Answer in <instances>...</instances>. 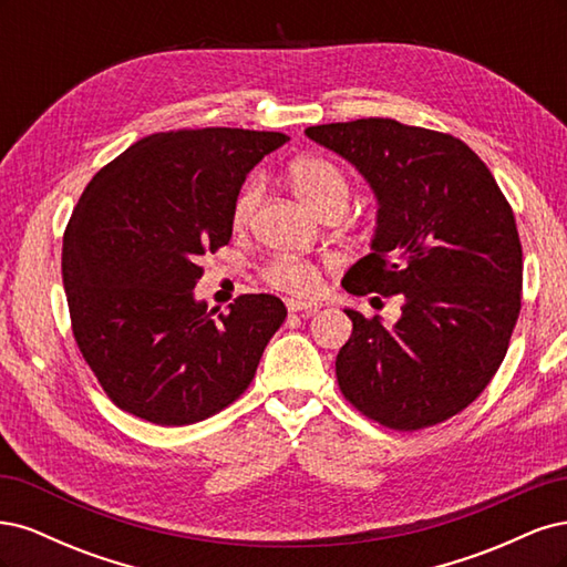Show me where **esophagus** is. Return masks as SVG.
<instances>
[{
  "label": "esophagus",
  "mask_w": 567,
  "mask_h": 567,
  "mask_svg": "<svg viewBox=\"0 0 567 567\" xmlns=\"http://www.w3.org/2000/svg\"><path fill=\"white\" fill-rule=\"evenodd\" d=\"M286 307L288 312H305V315H315L319 302H312V300H298V298H288L286 300Z\"/></svg>",
  "instance_id": "obj_1"
}]
</instances>
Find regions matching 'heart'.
<instances>
[{"mask_svg": "<svg viewBox=\"0 0 567 567\" xmlns=\"http://www.w3.org/2000/svg\"><path fill=\"white\" fill-rule=\"evenodd\" d=\"M288 179L296 194L310 205L317 215L331 210H346L350 198V184L342 169L321 156H300L288 165ZM260 200V184L248 182L236 194L231 205V225L244 229ZM262 279L271 286L286 290V293H312L319 284L317 269L307 262L293 260V257H277L265 265Z\"/></svg>", "mask_w": 567, "mask_h": 567, "instance_id": "obj_1", "label": "heart"}]
</instances>
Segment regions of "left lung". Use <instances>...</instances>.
<instances>
[{"instance_id":"left-lung-1","label":"left lung","mask_w":567,"mask_h":567,"mask_svg":"<svg viewBox=\"0 0 567 567\" xmlns=\"http://www.w3.org/2000/svg\"><path fill=\"white\" fill-rule=\"evenodd\" d=\"M379 198L371 250L342 279L352 296H402L385 326L346 310L352 336L336 375L375 423L414 433L456 416L502 367L523 298L511 205L477 153L452 134L390 117L307 127Z\"/></svg>"}]
</instances>
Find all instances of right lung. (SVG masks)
Returning <instances> with one entry per match:
<instances>
[{"label":"right lung","mask_w":567,"mask_h":567,"mask_svg":"<svg viewBox=\"0 0 567 567\" xmlns=\"http://www.w3.org/2000/svg\"><path fill=\"white\" fill-rule=\"evenodd\" d=\"M281 132L169 130L134 142L84 188L63 234V288L84 362L109 400L156 425H188L248 390L286 307L194 300L200 260L231 238L246 175Z\"/></svg>","instance_id":"1"}]
</instances>
